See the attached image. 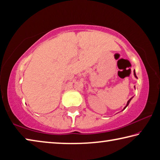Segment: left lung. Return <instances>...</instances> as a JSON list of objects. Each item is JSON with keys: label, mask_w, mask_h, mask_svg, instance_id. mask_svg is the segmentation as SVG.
Listing matches in <instances>:
<instances>
[{"label": "left lung", "mask_w": 160, "mask_h": 160, "mask_svg": "<svg viewBox=\"0 0 160 160\" xmlns=\"http://www.w3.org/2000/svg\"><path fill=\"white\" fill-rule=\"evenodd\" d=\"M133 75H134V77H135V78H137V76H136V74H135V70H133ZM134 88H135V86H134ZM132 99V98H131V99H130L128 100V102H127V104H126V107L123 108V109L122 111H123L124 109H126V108L127 107H128V106L129 103H130V102H131V99Z\"/></svg>", "instance_id": "obj_1"}]
</instances>
